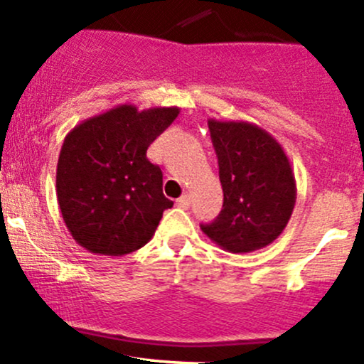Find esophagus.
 <instances>
[{
  "mask_svg": "<svg viewBox=\"0 0 364 364\" xmlns=\"http://www.w3.org/2000/svg\"><path fill=\"white\" fill-rule=\"evenodd\" d=\"M191 201H193V199H191V194H183L177 199V206L183 208V210H187V208L191 206Z\"/></svg>",
  "mask_w": 364,
  "mask_h": 364,
  "instance_id": "1",
  "label": "esophagus"
}]
</instances>
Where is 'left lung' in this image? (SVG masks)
<instances>
[{"label": "left lung", "instance_id": "8db88e82", "mask_svg": "<svg viewBox=\"0 0 364 364\" xmlns=\"http://www.w3.org/2000/svg\"><path fill=\"white\" fill-rule=\"evenodd\" d=\"M218 158L223 208L201 230L228 252L267 247L287 227L296 206V178L272 134L242 120H208Z\"/></svg>", "mask_w": 364, "mask_h": 364}]
</instances>
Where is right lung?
<instances>
[{"label": "right lung", "mask_w": 364, "mask_h": 364, "mask_svg": "<svg viewBox=\"0 0 364 364\" xmlns=\"http://www.w3.org/2000/svg\"><path fill=\"white\" fill-rule=\"evenodd\" d=\"M177 106L139 112L118 105L75 125L56 166L58 206L75 242L94 255L124 256L149 242L163 211V173L146 156L175 120Z\"/></svg>", "instance_id": "add662e5"}]
</instances>
